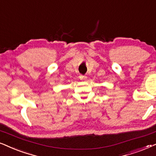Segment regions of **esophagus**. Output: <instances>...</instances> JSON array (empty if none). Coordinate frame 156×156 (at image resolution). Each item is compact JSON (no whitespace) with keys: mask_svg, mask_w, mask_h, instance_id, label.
I'll list each match as a JSON object with an SVG mask.
<instances>
[{"mask_svg":"<svg viewBox=\"0 0 156 156\" xmlns=\"http://www.w3.org/2000/svg\"><path fill=\"white\" fill-rule=\"evenodd\" d=\"M79 78L82 80H86L87 79V76H83V75H80Z\"/></svg>","mask_w":156,"mask_h":156,"instance_id":"34e87169","label":"esophagus"}]
</instances>
